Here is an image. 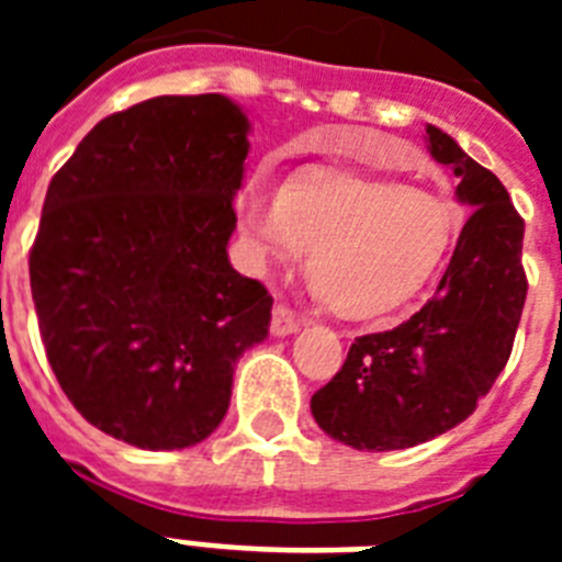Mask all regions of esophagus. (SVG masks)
Segmentation results:
<instances>
[{
    "label": "esophagus",
    "instance_id": "esophagus-1",
    "mask_svg": "<svg viewBox=\"0 0 562 562\" xmlns=\"http://www.w3.org/2000/svg\"><path fill=\"white\" fill-rule=\"evenodd\" d=\"M270 329H272V335H278V337L292 335V331L301 329V317L295 315V310H292L290 304H276L272 306Z\"/></svg>",
    "mask_w": 562,
    "mask_h": 562
}]
</instances>
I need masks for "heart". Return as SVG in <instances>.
<instances>
[{
  "mask_svg": "<svg viewBox=\"0 0 562 562\" xmlns=\"http://www.w3.org/2000/svg\"><path fill=\"white\" fill-rule=\"evenodd\" d=\"M241 225L258 258L312 247V290L351 321L402 306L428 284L453 245L448 202L394 177L306 168L284 186L265 177L241 193Z\"/></svg>",
  "mask_w": 562,
  "mask_h": 562,
  "instance_id": "b5f03b06",
  "label": "heart"
}]
</instances>
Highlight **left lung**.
Listing matches in <instances>:
<instances>
[{
  "label": "left lung",
  "mask_w": 562,
  "mask_h": 562,
  "mask_svg": "<svg viewBox=\"0 0 562 562\" xmlns=\"http://www.w3.org/2000/svg\"><path fill=\"white\" fill-rule=\"evenodd\" d=\"M430 154L473 207L436 295L389 331L355 337L342 369L312 396V416L355 450H405L473 414L513 355L526 304L524 220L490 168L428 126Z\"/></svg>",
  "instance_id": "obj_1"
}]
</instances>
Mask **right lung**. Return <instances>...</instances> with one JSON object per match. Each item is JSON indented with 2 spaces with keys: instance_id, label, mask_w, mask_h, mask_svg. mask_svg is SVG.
Here are the masks:
<instances>
[{
  "instance_id": "add662e5",
  "label": "right lung",
  "mask_w": 562,
  "mask_h": 562,
  "mask_svg": "<svg viewBox=\"0 0 562 562\" xmlns=\"http://www.w3.org/2000/svg\"><path fill=\"white\" fill-rule=\"evenodd\" d=\"M247 117L225 95H160L103 117L49 180L30 290L78 414L143 450L220 428L233 366L272 295L227 261Z\"/></svg>"
}]
</instances>
